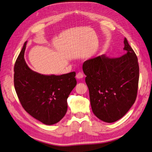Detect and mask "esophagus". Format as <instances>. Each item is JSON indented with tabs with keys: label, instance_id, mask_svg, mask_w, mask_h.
Masks as SVG:
<instances>
[{
	"label": "esophagus",
	"instance_id": "34e87169",
	"mask_svg": "<svg viewBox=\"0 0 152 152\" xmlns=\"http://www.w3.org/2000/svg\"><path fill=\"white\" fill-rule=\"evenodd\" d=\"M83 75L80 72L78 73L76 75V78H77V79H82V78H83Z\"/></svg>",
	"mask_w": 152,
	"mask_h": 152
}]
</instances>
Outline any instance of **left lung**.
<instances>
[{
    "label": "left lung",
    "instance_id": "1",
    "mask_svg": "<svg viewBox=\"0 0 152 152\" xmlns=\"http://www.w3.org/2000/svg\"><path fill=\"white\" fill-rule=\"evenodd\" d=\"M125 53L118 58L102 55L83 63L92 112L99 119L113 123L123 118L137 96L139 65L134 51L124 40Z\"/></svg>",
    "mask_w": 152,
    "mask_h": 152
}]
</instances>
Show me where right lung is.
I'll list each match as a JSON object with an SVG mask.
<instances>
[{
  "mask_svg": "<svg viewBox=\"0 0 152 152\" xmlns=\"http://www.w3.org/2000/svg\"><path fill=\"white\" fill-rule=\"evenodd\" d=\"M27 41L14 65L15 92L25 111L46 125L59 122L67 111V99L77 85L75 72L46 75L31 70L24 60Z\"/></svg>",
  "mask_w": 152,
  "mask_h": 152,
  "instance_id": "right-lung-1",
  "label": "right lung"
}]
</instances>
